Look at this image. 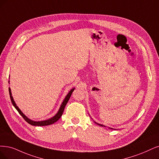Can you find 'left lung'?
I'll use <instances>...</instances> for the list:
<instances>
[{"label": "left lung", "instance_id": "1", "mask_svg": "<svg viewBox=\"0 0 159 159\" xmlns=\"http://www.w3.org/2000/svg\"><path fill=\"white\" fill-rule=\"evenodd\" d=\"M99 125V124H98ZM100 125V126H103V125Z\"/></svg>", "mask_w": 159, "mask_h": 159}]
</instances>
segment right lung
<instances>
[{"label":"right lung","mask_w":159,"mask_h":159,"mask_svg":"<svg viewBox=\"0 0 159 159\" xmlns=\"http://www.w3.org/2000/svg\"><path fill=\"white\" fill-rule=\"evenodd\" d=\"M74 90H75V89H73L71 90H70V91L68 93V94L67 95V96L66 97V98H65V99H64V101L63 102V103H62V104H61V107H60V109H59L57 113L54 117H52V118H51L50 119H48V120H44V121H38V122H37V121H33V120H30L29 119H28L27 117L26 116H25V115L21 112V110L18 108V107L17 106L16 103H15L14 101L13 98H12V96H11V90H10V88H9V93H10V97L11 102V103H12V104H13V105L14 106V107L16 109V110H17V111H18V113L21 115V116L23 117V119H24V120H25L27 122H28L29 124H30L31 125H33V126H47V125H50L54 124V122H56V121H57L59 119H60V117L61 116V115H62V114H63V111H64L65 107H66V105L67 103L68 102L70 96H71L72 93H73V92L74 91Z\"/></svg>","instance_id":"1"}]
</instances>
